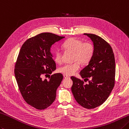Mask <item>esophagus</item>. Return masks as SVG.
Instances as JSON below:
<instances>
[{"label": "esophagus", "mask_w": 129, "mask_h": 129, "mask_svg": "<svg viewBox=\"0 0 129 129\" xmlns=\"http://www.w3.org/2000/svg\"><path fill=\"white\" fill-rule=\"evenodd\" d=\"M63 77H64V78H69V75H66V74H64V75H63Z\"/></svg>", "instance_id": "34e87169"}]
</instances>
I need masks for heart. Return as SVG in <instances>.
I'll list each match as a JSON object with an SVG mask.
<instances>
[{
  "label": "heart",
  "mask_w": 129,
  "mask_h": 129,
  "mask_svg": "<svg viewBox=\"0 0 129 129\" xmlns=\"http://www.w3.org/2000/svg\"><path fill=\"white\" fill-rule=\"evenodd\" d=\"M62 46L66 51L74 52L73 59L74 61H77L73 64H65L59 68V72L64 74H74L80 69V62L83 64H88L94 55V47L92 43L88 41L83 42L77 38H69L64 42ZM54 60L58 64L62 62V54L60 50L55 51Z\"/></svg>",
  "instance_id": "b5f03b06"
}]
</instances>
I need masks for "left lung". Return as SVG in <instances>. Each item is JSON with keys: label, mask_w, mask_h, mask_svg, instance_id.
Masks as SVG:
<instances>
[{"label": "left lung", "mask_w": 129, "mask_h": 129, "mask_svg": "<svg viewBox=\"0 0 129 129\" xmlns=\"http://www.w3.org/2000/svg\"><path fill=\"white\" fill-rule=\"evenodd\" d=\"M84 34L93 41L94 53L88 65L80 72L84 81L71 77L72 91L80 106L92 109L106 101L115 86V60L112 47L107 41L96 35Z\"/></svg>", "instance_id": "8db88e82"}]
</instances>
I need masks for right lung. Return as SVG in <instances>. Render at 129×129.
Here are the masks:
<instances>
[{
  "instance_id": "obj_1",
  "label": "right lung",
  "mask_w": 129,
  "mask_h": 129,
  "mask_svg": "<svg viewBox=\"0 0 129 129\" xmlns=\"http://www.w3.org/2000/svg\"><path fill=\"white\" fill-rule=\"evenodd\" d=\"M64 37L52 33H41L27 40L19 51L15 64V77L25 101L37 110L47 108L56 98L62 74H53L49 80H43L42 77L51 74L56 69L50 47Z\"/></svg>"
}]
</instances>
